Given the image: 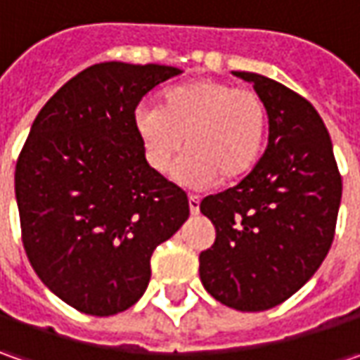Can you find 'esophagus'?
<instances>
[{
    "mask_svg": "<svg viewBox=\"0 0 360 360\" xmlns=\"http://www.w3.org/2000/svg\"><path fill=\"white\" fill-rule=\"evenodd\" d=\"M188 204H190V212H192V214H198V212H200V196L190 194V196H188Z\"/></svg>",
    "mask_w": 360,
    "mask_h": 360,
    "instance_id": "esophagus-1",
    "label": "esophagus"
}]
</instances>
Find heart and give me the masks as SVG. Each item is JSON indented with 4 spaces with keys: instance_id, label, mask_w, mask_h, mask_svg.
<instances>
[{
    "instance_id": "heart-1",
    "label": "heart",
    "mask_w": 360,
    "mask_h": 360,
    "mask_svg": "<svg viewBox=\"0 0 360 360\" xmlns=\"http://www.w3.org/2000/svg\"><path fill=\"white\" fill-rule=\"evenodd\" d=\"M266 105L252 90L202 77L174 86L158 105H138L134 128L146 162L164 174L186 142L188 154L174 176L192 186L230 182L248 172L260 156L266 134Z\"/></svg>"
}]
</instances>
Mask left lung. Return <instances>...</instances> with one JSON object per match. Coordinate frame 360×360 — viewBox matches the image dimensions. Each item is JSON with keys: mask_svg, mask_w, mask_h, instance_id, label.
Masks as SVG:
<instances>
[{"mask_svg": "<svg viewBox=\"0 0 360 360\" xmlns=\"http://www.w3.org/2000/svg\"><path fill=\"white\" fill-rule=\"evenodd\" d=\"M269 114V146L236 186L210 194L200 212L214 244L200 252V281L212 297L244 312L269 311L323 264L335 238L342 180L319 112L297 91L252 72Z\"/></svg>", "mask_w": 360, "mask_h": 360, "instance_id": "left-lung-1", "label": "left lung"}]
</instances>
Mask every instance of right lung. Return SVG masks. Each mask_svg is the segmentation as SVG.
<instances>
[{
  "label": "right lung",
  "mask_w": 360,
  "mask_h": 360,
  "mask_svg": "<svg viewBox=\"0 0 360 360\" xmlns=\"http://www.w3.org/2000/svg\"><path fill=\"white\" fill-rule=\"evenodd\" d=\"M172 65L96 63L37 114L15 166L21 238L35 274L76 311L130 309L150 258L190 216L188 196L150 168L134 112Z\"/></svg>",
  "instance_id": "right-lung-1"
}]
</instances>
